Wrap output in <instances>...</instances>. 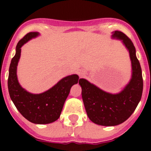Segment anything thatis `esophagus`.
<instances>
[{
	"label": "esophagus",
	"mask_w": 151,
	"mask_h": 151,
	"mask_svg": "<svg viewBox=\"0 0 151 151\" xmlns=\"http://www.w3.org/2000/svg\"><path fill=\"white\" fill-rule=\"evenodd\" d=\"M78 74L80 76H83V75H84V72L82 71V70H78Z\"/></svg>",
	"instance_id": "34e87169"
}]
</instances>
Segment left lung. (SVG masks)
<instances>
[{
	"label": "left lung",
	"mask_w": 151,
	"mask_h": 151,
	"mask_svg": "<svg viewBox=\"0 0 151 151\" xmlns=\"http://www.w3.org/2000/svg\"><path fill=\"white\" fill-rule=\"evenodd\" d=\"M112 37L122 40L129 50L132 69L129 83L120 93L113 94L84 78H80L78 82L88 116L94 123L105 126H114L127 120L135 110L143 91L141 68L132 41L120 31H115Z\"/></svg>",
	"instance_id": "obj_1"
}]
</instances>
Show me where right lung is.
<instances>
[{
    "mask_svg": "<svg viewBox=\"0 0 151 151\" xmlns=\"http://www.w3.org/2000/svg\"><path fill=\"white\" fill-rule=\"evenodd\" d=\"M38 35V32H29L17 44L16 54L12 59L9 69L8 90L17 109L26 119L32 123L48 124L59 119L70 88L74 84L78 83V76L71 75L65 77L54 87L38 94H31L21 87L17 76L21 47L28 41Z\"/></svg>",
    "mask_w": 151,
    "mask_h": 151,
    "instance_id": "right-lung-1",
    "label": "right lung"
}]
</instances>
